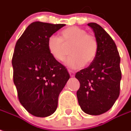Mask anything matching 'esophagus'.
Masks as SVG:
<instances>
[{"instance_id":"34e87169","label":"esophagus","mask_w":131,"mask_h":131,"mask_svg":"<svg viewBox=\"0 0 131 131\" xmlns=\"http://www.w3.org/2000/svg\"><path fill=\"white\" fill-rule=\"evenodd\" d=\"M69 75H70V77H74V72L69 70Z\"/></svg>"}]
</instances>
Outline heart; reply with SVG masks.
Masks as SVG:
<instances>
[{
	"mask_svg": "<svg viewBox=\"0 0 131 131\" xmlns=\"http://www.w3.org/2000/svg\"><path fill=\"white\" fill-rule=\"evenodd\" d=\"M71 56L64 62L68 68L77 69L84 64L89 65L97 56L99 44L96 37L87 34L80 27H70L61 32V38L51 35L47 40L48 51L54 59L63 61L67 55V48L70 47Z\"/></svg>",
	"mask_w": 131,
	"mask_h": 131,
	"instance_id": "1",
	"label": "heart"
}]
</instances>
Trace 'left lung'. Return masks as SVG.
Listing matches in <instances>:
<instances>
[{"label": "left lung", "mask_w": 131, "mask_h": 131, "mask_svg": "<svg viewBox=\"0 0 131 131\" xmlns=\"http://www.w3.org/2000/svg\"><path fill=\"white\" fill-rule=\"evenodd\" d=\"M88 26L94 31L99 51L94 62L75 75L80 83L77 96L81 110L97 116L109 110L119 96L121 59L114 41L104 28L94 23Z\"/></svg>", "instance_id": "obj_1"}]
</instances>
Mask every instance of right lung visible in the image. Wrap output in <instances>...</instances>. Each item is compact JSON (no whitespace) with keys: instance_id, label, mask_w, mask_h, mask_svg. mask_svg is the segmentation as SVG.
<instances>
[{"instance_id":"1","label":"right lung","mask_w":131,"mask_h":131,"mask_svg":"<svg viewBox=\"0 0 131 131\" xmlns=\"http://www.w3.org/2000/svg\"><path fill=\"white\" fill-rule=\"evenodd\" d=\"M64 24L31 23L18 39L12 59L19 101L29 113L47 117L54 113L60 92L70 77L64 66L48 51V38Z\"/></svg>"}]
</instances>
